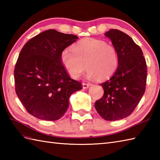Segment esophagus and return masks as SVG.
<instances>
[{
  "mask_svg": "<svg viewBox=\"0 0 160 160\" xmlns=\"http://www.w3.org/2000/svg\"><path fill=\"white\" fill-rule=\"evenodd\" d=\"M91 84H87V83H82V88L84 89H88L90 87Z\"/></svg>",
  "mask_w": 160,
  "mask_h": 160,
  "instance_id": "obj_1",
  "label": "esophagus"
}]
</instances>
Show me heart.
Returning <instances> with one entry per match:
<instances>
[{"mask_svg": "<svg viewBox=\"0 0 160 160\" xmlns=\"http://www.w3.org/2000/svg\"><path fill=\"white\" fill-rule=\"evenodd\" d=\"M61 61L73 79L79 78L86 67L87 79L103 80L115 72L119 58L118 51L113 45L102 40L87 38L77 42L73 50L64 49L61 53Z\"/></svg>", "mask_w": 160, "mask_h": 160, "instance_id": "heart-1", "label": "heart"}]
</instances>
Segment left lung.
Instances as JSON below:
<instances>
[{
    "label": "left lung",
    "instance_id": "obj_1",
    "mask_svg": "<svg viewBox=\"0 0 160 160\" xmlns=\"http://www.w3.org/2000/svg\"><path fill=\"white\" fill-rule=\"evenodd\" d=\"M118 51L117 70L100 85L104 96L95 103L98 113L108 121L122 120L131 115L145 92L147 63L141 48L130 36L118 29L104 33Z\"/></svg>",
    "mask_w": 160,
    "mask_h": 160
}]
</instances>
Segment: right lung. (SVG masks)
Here are the masks:
<instances>
[{
	"label": "right lung",
	"mask_w": 160,
	"mask_h": 160,
	"mask_svg": "<svg viewBox=\"0 0 160 160\" xmlns=\"http://www.w3.org/2000/svg\"><path fill=\"white\" fill-rule=\"evenodd\" d=\"M78 37L49 29L27 42L14 69L17 96L29 114L40 120H58L66 113L73 93L82 84L69 76L61 53Z\"/></svg>",
	"instance_id": "1"
}]
</instances>
